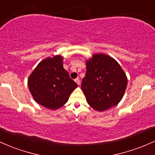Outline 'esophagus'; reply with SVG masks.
Wrapping results in <instances>:
<instances>
[{
  "label": "esophagus",
  "mask_w": 155,
  "mask_h": 155,
  "mask_svg": "<svg viewBox=\"0 0 155 155\" xmlns=\"http://www.w3.org/2000/svg\"><path fill=\"white\" fill-rule=\"evenodd\" d=\"M74 81H75L76 83H77L78 85H80V83H80V80L78 79V78H77V79L74 80Z\"/></svg>",
  "instance_id": "1"
}]
</instances>
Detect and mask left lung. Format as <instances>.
I'll use <instances>...</instances> for the list:
<instances>
[{"label": "left lung", "mask_w": 155, "mask_h": 155, "mask_svg": "<svg viewBox=\"0 0 155 155\" xmlns=\"http://www.w3.org/2000/svg\"><path fill=\"white\" fill-rule=\"evenodd\" d=\"M127 85V78L119 63L109 55H93L86 61V72L81 89L92 108L103 111L121 100Z\"/></svg>", "instance_id": "left-lung-1"}]
</instances>
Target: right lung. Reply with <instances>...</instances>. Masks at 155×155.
Segmentation results:
<instances>
[{
    "instance_id": "1",
    "label": "right lung",
    "mask_w": 155,
    "mask_h": 155,
    "mask_svg": "<svg viewBox=\"0 0 155 155\" xmlns=\"http://www.w3.org/2000/svg\"><path fill=\"white\" fill-rule=\"evenodd\" d=\"M28 86L34 100L51 110L62 107L78 87L64 69L59 55L41 61L29 76Z\"/></svg>"
}]
</instances>
